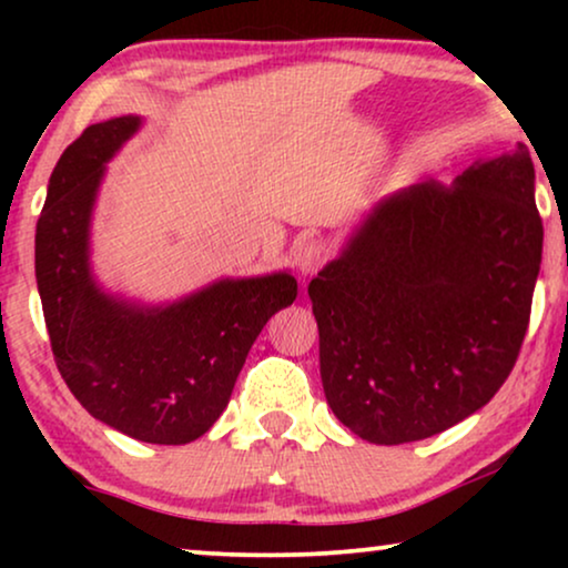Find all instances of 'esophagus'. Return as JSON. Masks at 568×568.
I'll use <instances>...</instances> for the list:
<instances>
[{"mask_svg": "<svg viewBox=\"0 0 568 568\" xmlns=\"http://www.w3.org/2000/svg\"><path fill=\"white\" fill-rule=\"evenodd\" d=\"M323 263H325V251L317 243H305L297 251V268L305 278L313 276Z\"/></svg>", "mask_w": 568, "mask_h": 568, "instance_id": "34e87169", "label": "esophagus"}]
</instances>
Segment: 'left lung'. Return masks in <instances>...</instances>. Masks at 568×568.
I'll list each match as a JSON object with an SVG mask.
<instances>
[{"instance_id":"8db88e82","label":"left lung","mask_w":568,"mask_h":568,"mask_svg":"<svg viewBox=\"0 0 568 568\" xmlns=\"http://www.w3.org/2000/svg\"><path fill=\"white\" fill-rule=\"evenodd\" d=\"M542 222L523 144L372 204L307 294L336 418L372 445L460 424L494 398L523 346Z\"/></svg>"}]
</instances>
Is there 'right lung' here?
Returning <instances> with one entry per match:
<instances>
[{"mask_svg":"<svg viewBox=\"0 0 568 568\" xmlns=\"http://www.w3.org/2000/svg\"><path fill=\"white\" fill-rule=\"evenodd\" d=\"M144 126L119 115L84 129L53 168L36 227V282L57 367L90 416L150 445L212 429L263 325L297 297L292 271L222 276L178 300L103 286L92 216L108 162Z\"/></svg>","mask_w":568,"mask_h":568,"instance_id":"add662e5","label":"right lung"}]
</instances>
